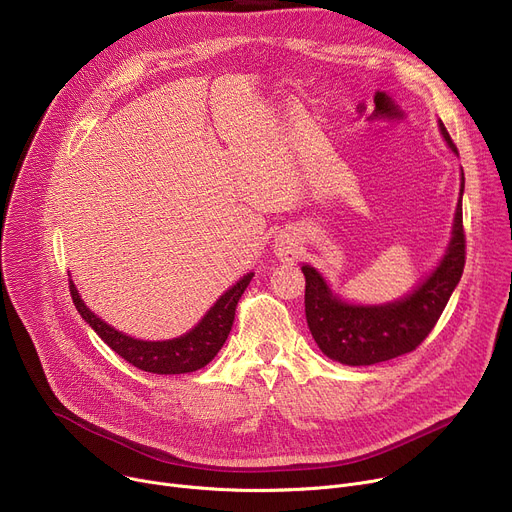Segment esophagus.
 <instances>
[{
    "mask_svg": "<svg viewBox=\"0 0 512 512\" xmlns=\"http://www.w3.org/2000/svg\"><path fill=\"white\" fill-rule=\"evenodd\" d=\"M278 255L284 259V261H292L294 255H296V245L290 243V241H284L278 245Z\"/></svg>",
    "mask_w": 512,
    "mask_h": 512,
    "instance_id": "esophagus-1",
    "label": "esophagus"
}]
</instances>
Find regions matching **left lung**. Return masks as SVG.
I'll return each mask as SVG.
<instances>
[{
  "label": "left lung",
  "mask_w": 512,
  "mask_h": 512,
  "mask_svg": "<svg viewBox=\"0 0 512 512\" xmlns=\"http://www.w3.org/2000/svg\"><path fill=\"white\" fill-rule=\"evenodd\" d=\"M442 138L453 152L447 127L440 123ZM465 177H461V195ZM465 267V230L461 197L447 255L434 274L414 294L383 306H354L335 298L319 271L302 265L306 323L325 356L348 366H368L414 352L438 323L442 311L461 280Z\"/></svg>",
  "instance_id": "1"
}]
</instances>
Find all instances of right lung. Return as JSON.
<instances>
[{
  "instance_id": "right-lung-1",
  "label": "right lung",
  "mask_w": 512,
  "mask_h": 512,
  "mask_svg": "<svg viewBox=\"0 0 512 512\" xmlns=\"http://www.w3.org/2000/svg\"><path fill=\"white\" fill-rule=\"evenodd\" d=\"M251 278L253 274H247L243 280H238L226 294L220 296V300L212 306L208 315L201 319L195 329H191L183 337L168 339V342H142V339L123 335L121 331L113 329L94 313H90V309H86V304L78 296V290L72 282L70 294L82 319L100 335L102 342L131 366L154 374H183L203 368L220 352L232 329L236 304L247 290Z\"/></svg>"
}]
</instances>
